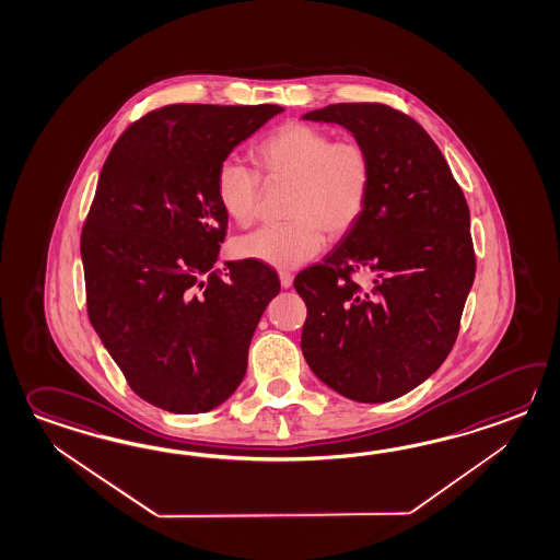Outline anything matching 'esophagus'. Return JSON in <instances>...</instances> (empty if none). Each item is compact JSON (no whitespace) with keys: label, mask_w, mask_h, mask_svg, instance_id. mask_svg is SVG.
Masks as SVG:
<instances>
[{"label":"esophagus","mask_w":560,"mask_h":560,"mask_svg":"<svg viewBox=\"0 0 560 560\" xmlns=\"http://www.w3.org/2000/svg\"><path fill=\"white\" fill-rule=\"evenodd\" d=\"M279 281H281L283 289H289V287L293 285V275L281 271V273H279Z\"/></svg>","instance_id":"obj_1"}]
</instances>
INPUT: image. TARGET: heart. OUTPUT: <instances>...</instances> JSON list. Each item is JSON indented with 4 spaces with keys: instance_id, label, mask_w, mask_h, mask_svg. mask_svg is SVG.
Listing matches in <instances>:
<instances>
[{
    "instance_id": "obj_1",
    "label": "heart",
    "mask_w": 560,
    "mask_h": 560,
    "mask_svg": "<svg viewBox=\"0 0 560 560\" xmlns=\"http://www.w3.org/2000/svg\"><path fill=\"white\" fill-rule=\"evenodd\" d=\"M253 159L269 185H293L289 223L236 238L238 259L293 269L322 250L325 233L348 235L368 209L375 166L358 138L336 140L319 126L287 122L255 144ZM214 197L226 219L249 226L261 200L259 176L241 162L223 161L214 173Z\"/></svg>"
}]
</instances>
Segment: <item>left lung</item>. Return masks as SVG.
<instances>
[{
    "mask_svg": "<svg viewBox=\"0 0 560 560\" xmlns=\"http://www.w3.org/2000/svg\"><path fill=\"white\" fill-rule=\"evenodd\" d=\"M346 126L373 156L368 209L324 262L295 277L307 305L301 349L337 394L380 404L444 363L474 283L470 211L434 140L380 102H341L303 116ZM363 272L371 283L352 277Z\"/></svg>",
    "mask_w": 560,
    "mask_h": 560,
    "instance_id": "1",
    "label": "left lung"
}]
</instances>
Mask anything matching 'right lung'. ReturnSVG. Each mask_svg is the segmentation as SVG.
I'll return each instance as SVG.
<instances>
[{
    "label": "right lung",
    "instance_id": "obj_1",
    "mask_svg": "<svg viewBox=\"0 0 560 560\" xmlns=\"http://www.w3.org/2000/svg\"><path fill=\"white\" fill-rule=\"evenodd\" d=\"M277 104H168L116 140L80 250L90 324L130 389L174 413L217 408L247 372L281 283L259 261L212 269L226 235L214 173Z\"/></svg>",
    "mask_w": 560,
    "mask_h": 560
}]
</instances>
